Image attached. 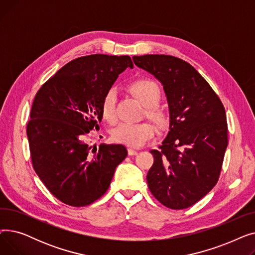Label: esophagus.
Returning a JSON list of instances; mask_svg holds the SVG:
<instances>
[{
  "label": "esophagus",
  "mask_w": 255,
  "mask_h": 255,
  "mask_svg": "<svg viewBox=\"0 0 255 255\" xmlns=\"http://www.w3.org/2000/svg\"><path fill=\"white\" fill-rule=\"evenodd\" d=\"M128 155H130V156L137 155V151H136V150H134V149H131V148H129V149H128Z\"/></svg>",
  "instance_id": "1"
}]
</instances>
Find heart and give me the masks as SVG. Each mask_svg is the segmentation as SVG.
Instances as JSON below:
<instances>
[{
	"mask_svg": "<svg viewBox=\"0 0 255 255\" xmlns=\"http://www.w3.org/2000/svg\"><path fill=\"white\" fill-rule=\"evenodd\" d=\"M129 91L143 106L148 107L146 115L158 128H164L168 124L167 114L156 106L160 101V89L150 79H137L129 85ZM101 114L107 122L114 123L117 120V90L111 89L106 92L101 103ZM155 128L152 124L142 123H120L112 131L115 141L129 146H141L153 137Z\"/></svg>",
	"mask_w": 255,
	"mask_h": 255,
	"instance_id": "heart-1",
	"label": "heart"
}]
</instances>
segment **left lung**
Masks as SVG:
<instances>
[{"instance_id": "8db88e82", "label": "left lung", "mask_w": 255, "mask_h": 255, "mask_svg": "<svg viewBox=\"0 0 255 255\" xmlns=\"http://www.w3.org/2000/svg\"><path fill=\"white\" fill-rule=\"evenodd\" d=\"M133 62L163 87L168 133L146 181L163 206L189 208L216 185L227 148L224 106L207 80L187 62L166 55L134 56Z\"/></svg>"}]
</instances>
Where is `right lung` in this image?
Segmentation results:
<instances>
[{"mask_svg":"<svg viewBox=\"0 0 255 255\" xmlns=\"http://www.w3.org/2000/svg\"><path fill=\"white\" fill-rule=\"evenodd\" d=\"M128 67L133 68L129 56L78 58L36 94L26 126L32 163L50 193L66 205L85 207L101 197L127 156L124 145L105 143L92 155L88 136L99 128L106 92Z\"/></svg>","mask_w":255,"mask_h":255,"instance_id":"add662e5","label":"right lung"}]
</instances>
